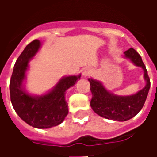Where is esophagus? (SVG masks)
Masks as SVG:
<instances>
[{"label": "esophagus", "instance_id": "1", "mask_svg": "<svg viewBox=\"0 0 157 157\" xmlns=\"http://www.w3.org/2000/svg\"><path fill=\"white\" fill-rule=\"evenodd\" d=\"M82 75H84V76L89 75H90V74H91V69L84 68L82 71Z\"/></svg>", "mask_w": 157, "mask_h": 157}]
</instances>
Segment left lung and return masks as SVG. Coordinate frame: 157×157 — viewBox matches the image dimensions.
<instances>
[{
  "label": "left lung",
  "instance_id": "left-lung-1",
  "mask_svg": "<svg viewBox=\"0 0 157 157\" xmlns=\"http://www.w3.org/2000/svg\"><path fill=\"white\" fill-rule=\"evenodd\" d=\"M124 55L135 65L142 67L145 72L146 86L136 94L125 97L115 96L108 92L99 82L89 79L92 93L91 107L93 111L101 117L117 121L128 120L141 110L151 86L147 70L138 52L130 48L124 52Z\"/></svg>",
  "mask_w": 157,
  "mask_h": 157
}]
</instances>
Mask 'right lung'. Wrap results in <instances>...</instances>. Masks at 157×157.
Here are the masks:
<instances>
[{
	"instance_id": "obj_1",
	"label": "right lung",
	"mask_w": 157,
	"mask_h": 157,
	"mask_svg": "<svg viewBox=\"0 0 157 157\" xmlns=\"http://www.w3.org/2000/svg\"><path fill=\"white\" fill-rule=\"evenodd\" d=\"M39 46L40 42L33 40L17 59L10 81V96L16 113L23 121L34 128H48L61 124L68 114L65 92L75 85L81 75L64 77L51 92L44 96L29 95L22 90V82L29 61L35 55Z\"/></svg>"
}]
</instances>
